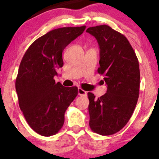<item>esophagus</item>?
<instances>
[{"label":"esophagus","instance_id":"esophagus-1","mask_svg":"<svg viewBox=\"0 0 159 159\" xmlns=\"http://www.w3.org/2000/svg\"><path fill=\"white\" fill-rule=\"evenodd\" d=\"M78 95H82V96H86L87 92L86 91H84L83 89H82L81 88H78Z\"/></svg>","mask_w":159,"mask_h":159}]
</instances>
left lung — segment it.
<instances>
[{
    "label": "left lung",
    "instance_id": "1",
    "mask_svg": "<svg viewBox=\"0 0 159 159\" xmlns=\"http://www.w3.org/2000/svg\"><path fill=\"white\" fill-rule=\"evenodd\" d=\"M100 48V66L107 92L98 98L88 93L90 121L93 132L111 135L120 131L131 118L140 91V68L137 56L127 38L109 26L89 27Z\"/></svg>",
    "mask_w": 159,
    "mask_h": 159
}]
</instances>
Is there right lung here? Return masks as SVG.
<instances>
[{
    "instance_id": "1",
    "label": "right lung",
    "mask_w": 159,
    "mask_h": 159,
    "mask_svg": "<svg viewBox=\"0 0 159 159\" xmlns=\"http://www.w3.org/2000/svg\"><path fill=\"white\" fill-rule=\"evenodd\" d=\"M85 27L51 30L34 41L21 59L15 83L19 105L28 125L40 135L58 133L66 110L78 94L77 87H64L53 77L64 65V49Z\"/></svg>"
}]
</instances>
